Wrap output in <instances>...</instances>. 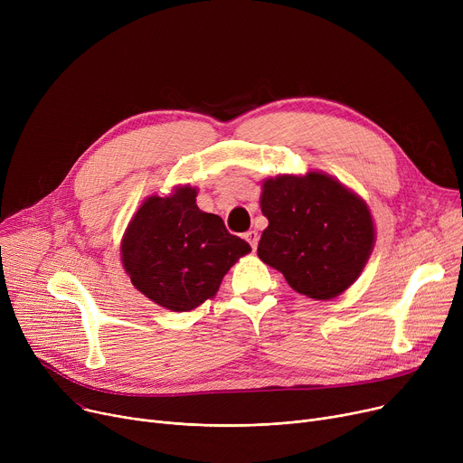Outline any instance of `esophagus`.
I'll use <instances>...</instances> for the list:
<instances>
[{"instance_id": "34e87169", "label": "esophagus", "mask_w": 463, "mask_h": 463, "mask_svg": "<svg viewBox=\"0 0 463 463\" xmlns=\"http://www.w3.org/2000/svg\"><path fill=\"white\" fill-rule=\"evenodd\" d=\"M244 238L250 241V246L253 248V250H257V244H259V232L257 231H248L246 234H244Z\"/></svg>"}]
</instances>
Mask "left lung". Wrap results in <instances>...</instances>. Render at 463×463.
Listing matches in <instances>:
<instances>
[{
  "label": "left lung",
  "mask_w": 463,
  "mask_h": 463,
  "mask_svg": "<svg viewBox=\"0 0 463 463\" xmlns=\"http://www.w3.org/2000/svg\"><path fill=\"white\" fill-rule=\"evenodd\" d=\"M260 210L269 227L257 255L300 295L335 298L372 255L375 227L368 204L325 173L264 180Z\"/></svg>",
  "instance_id": "8db88e82"
}]
</instances>
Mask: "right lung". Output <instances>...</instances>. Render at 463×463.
Instances as JSON below:
<instances>
[{"label": "right lung", "mask_w": 463, "mask_h": 463, "mask_svg": "<svg viewBox=\"0 0 463 463\" xmlns=\"http://www.w3.org/2000/svg\"><path fill=\"white\" fill-rule=\"evenodd\" d=\"M194 197L197 189L189 185L168 197L152 194L121 240V262L135 288L170 311H191L215 297L231 266L251 251Z\"/></svg>", "instance_id": "1"}]
</instances>
